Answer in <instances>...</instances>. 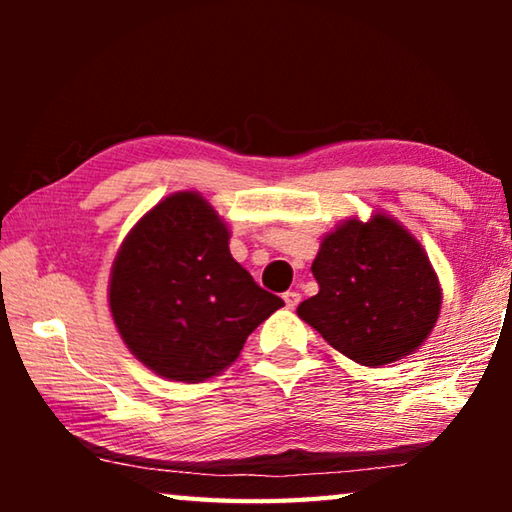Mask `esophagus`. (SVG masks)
Returning <instances> with one entry per match:
<instances>
[{
    "mask_svg": "<svg viewBox=\"0 0 512 512\" xmlns=\"http://www.w3.org/2000/svg\"><path fill=\"white\" fill-rule=\"evenodd\" d=\"M282 298H284V305H287V309H296L300 305V293L298 291H287Z\"/></svg>",
    "mask_w": 512,
    "mask_h": 512,
    "instance_id": "1",
    "label": "esophagus"
}]
</instances>
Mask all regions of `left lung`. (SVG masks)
Segmentation results:
<instances>
[{
    "instance_id": "left-lung-1",
    "label": "left lung",
    "mask_w": 512,
    "mask_h": 512,
    "mask_svg": "<svg viewBox=\"0 0 512 512\" xmlns=\"http://www.w3.org/2000/svg\"><path fill=\"white\" fill-rule=\"evenodd\" d=\"M311 273L318 293L300 302L298 316L361 366H386L413 354L443 305L429 255L384 212L327 232Z\"/></svg>"
}]
</instances>
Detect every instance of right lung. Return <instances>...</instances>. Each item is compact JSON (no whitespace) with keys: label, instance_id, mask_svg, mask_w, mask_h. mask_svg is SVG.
Segmentation results:
<instances>
[{"label":"right lung","instance_id":"right-lung-1","mask_svg":"<svg viewBox=\"0 0 512 512\" xmlns=\"http://www.w3.org/2000/svg\"><path fill=\"white\" fill-rule=\"evenodd\" d=\"M228 244V225L198 192L162 198L126 235L110 271V314L155 375L183 384L216 377L284 307Z\"/></svg>","mask_w":512,"mask_h":512}]
</instances>
